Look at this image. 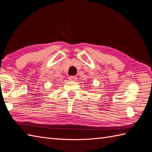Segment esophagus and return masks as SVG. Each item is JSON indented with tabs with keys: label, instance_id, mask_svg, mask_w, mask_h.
<instances>
[{
	"label": "esophagus",
	"instance_id": "obj_1",
	"mask_svg": "<svg viewBox=\"0 0 152 152\" xmlns=\"http://www.w3.org/2000/svg\"><path fill=\"white\" fill-rule=\"evenodd\" d=\"M69 78L71 81H74V80H76L77 79V77L76 76H70Z\"/></svg>",
	"mask_w": 152,
	"mask_h": 152
}]
</instances>
